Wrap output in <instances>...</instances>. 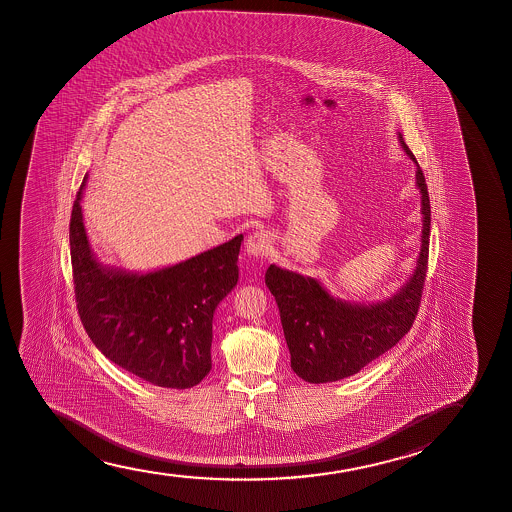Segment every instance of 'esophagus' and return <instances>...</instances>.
Here are the masks:
<instances>
[{
  "mask_svg": "<svg viewBox=\"0 0 512 512\" xmlns=\"http://www.w3.org/2000/svg\"><path fill=\"white\" fill-rule=\"evenodd\" d=\"M269 246H271V241H269L266 232H253V234H250V238L246 239V252H248V255H253V257H264L267 250H269Z\"/></svg>",
  "mask_w": 512,
  "mask_h": 512,
  "instance_id": "obj_1",
  "label": "esophagus"
}]
</instances>
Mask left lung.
Listing matches in <instances>:
<instances>
[{
	"label": "left lung",
	"instance_id": "8db88e82",
	"mask_svg": "<svg viewBox=\"0 0 512 512\" xmlns=\"http://www.w3.org/2000/svg\"><path fill=\"white\" fill-rule=\"evenodd\" d=\"M400 145L416 162L400 136ZM418 166V162H416ZM423 236L418 266L399 294L379 304H350L334 299L325 288L301 274L269 266L266 285L280 308L281 325L290 350V365L308 383H332L357 374L399 343L413 327L427 280L430 243V199L420 166Z\"/></svg>",
	"mask_w": 512,
	"mask_h": 512
}]
</instances>
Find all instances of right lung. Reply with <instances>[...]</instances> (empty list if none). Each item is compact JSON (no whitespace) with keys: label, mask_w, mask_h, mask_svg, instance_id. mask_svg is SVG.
I'll return each instance as SVG.
<instances>
[{"label":"right lung","mask_w":512,"mask_h":512,"mask_svg":"<svg viewBox=\"0 0 512 512\" xmlns=\"http://www.w3.org/2000/svg\"><path fill=\"white\" fill-rule=\"evenodd\" d=\"M85 178L70 220L71 269L85 332L113 364L162 388H192L210 372L213 313L238 283L243 236L148 274L94 259L82 220Z\"/></svg>","instance_id":"1"}]
</instances>
